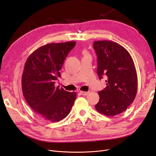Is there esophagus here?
Instances as JSON below:
<instances>
[{"label": "esophagus", "instance_id": "esophagus-1", "mask_svg": "<svg viewBox=\"0 0 156 156\" xmlns=\"http://www.w3.org/2000/svg\"><path fill=\"white\" fill-rule=\"evenodd\" d=\"M80 94L83 96H87L88 94V92H84V91H81L80 92Z\"/></svg>", "mask_w": 156, "mask_h": 156}]
</instances>
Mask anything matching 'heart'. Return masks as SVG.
<instances>
[{
	"mask_svg": "<svg viewBox=\"0 0 156 156\" xmlns=\"http://www.w3.org/2000/svg\"><path fill=\"white\" fill-rule=\"evenodd\" d=\"M83 53V55H88L87 51H85V50H84Z\"/></svg>",
	"mask_w": 156,
	"mask_h": 156,
	"instance_id": "b5f03b06",
	"label": "heart"
}]
</instances>
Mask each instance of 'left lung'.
Listing matches in <instances>:
<instances>
[{
    "instance_id": "left-lung-1",
    "label": "left lung",
    "mask_w": 156,
    "mask_h": 156,
    "mask_svg": "<svg viewBox=\"0 0 156 156\" xmlns=\"http://www.w3.org/2000/svg\"><path fill=\"white\" fill-rule=\"evenodd\" d=\"M98 75L107 77V87L98 92L97 111L107 116L124 112L134 101L137 92V75L133 60L124 47L115 41H95Z\"/></svg>"
}]
</instances>
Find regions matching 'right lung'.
Listing matches in <instances>:
<instances>
[{"label": "right lung", "instance_id": "add662e5", "mask_svg": "<svg viewBox=\"0 0 156 156\" xmlns=\"http://www.w3.org/2000/svg\"><path fill=\"white\" fill-rule=\"evenodd\" d=\"M75 41L46 44L37 48L27 59L22 75V91L28 104L46 120L59 122L70 112L76 92H69L55 83Z\"/></svg>", "mask_w": 156, "mask_h": 156}]
</instances>
